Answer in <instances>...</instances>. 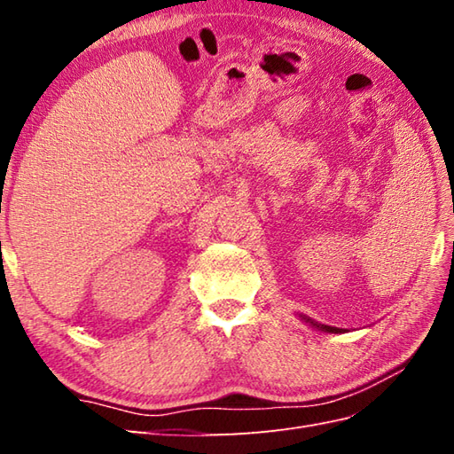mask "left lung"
I'll return each instance as SVG.
<instances>
[{
	"mask_svg": "<svg viewBox=\"0 0 454 454\" xmlns=\"http://www.w3.org/2000/svg\"><path fill=\"white\" fill-rule=\"evenodd\" d=\"M306 322H310L312 325H316L317 330H322V332H330V333H340V332H343V330H340V327H332V325H324V324H316V322H312V320H308V317H304Z\"/></svg>",
	"mask_w": 454,
	"mask_h": 454,
	"instance_id": "8db88e82",
	"label": "left lung"
}]
</instances>
